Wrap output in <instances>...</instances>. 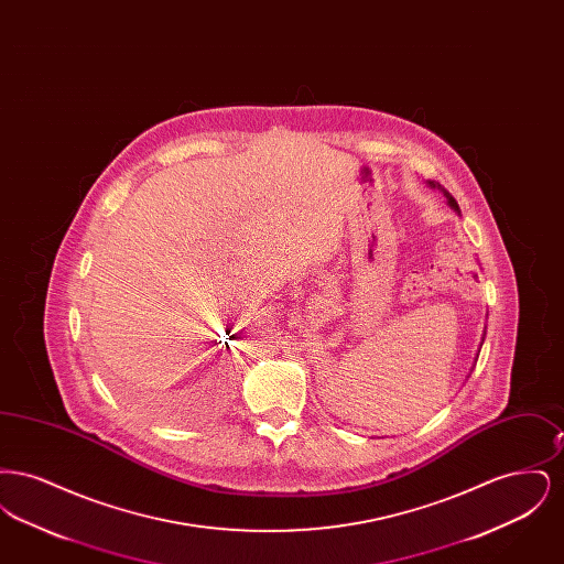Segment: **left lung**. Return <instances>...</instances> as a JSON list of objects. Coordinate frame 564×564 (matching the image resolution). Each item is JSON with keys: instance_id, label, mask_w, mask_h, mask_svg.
Masks as SVG:
<instances>
[{"instance_id": "left-lung-1", "label": "left lung", "mask_w": 564, "mask_h": 564, "mask_svg": "<svg viewBox=\"0 0 564 564\" xmlns=\"http://www.w3.org/2000/svg\"><path fill=\"white\" fill-rule=\"evenodd\" d=\"M427 184H430V188H433V189H440V192H442V194H444V196H446V200H448V205H451V207H453V209H455L456 214L460 215V209H458V205H456V200L455 198H453V194H451V192H448V189H444L442 188V186H440V184H437V182H427ZM484 336H486V329H484ZM484 336H482V343H484ZM482 343H480V349H482ZM478 352H480V350H478Z\"/></svg>"}]
</instances>
